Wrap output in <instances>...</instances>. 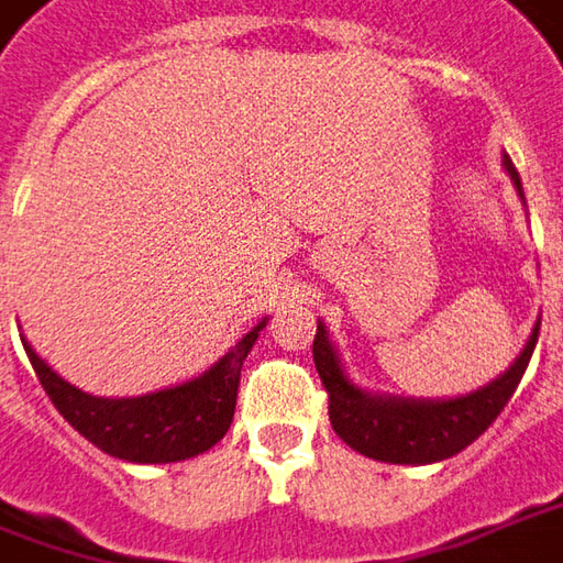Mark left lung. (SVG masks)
I'll return each mask as SVG.
<instances>
[{
  "label": "left lung",
  "instance_id": "obj_1",
  "mask_svg": "<svg viewBox=\"0 0 563 563\" xmlns=\"http://www.w3.org/2000/svg\"><path fill=\"white\" fill-rule=\"evenodd\" d=\"M501 165L508 170L517 196L523 199L520 174L511 165V158L501 155ZM536 340H539V323L505 374H498L467 396L455 398H401L361 389L345 374L340 352L320 320L311 352L320 379L330 393V423L345 445L386 464H437L464 452L474 439L493 427V420L505 411L508 398L514 396L517 383L533 358Z\"/></svg>",
  "mask_w": 563,
  "mask_h": 563
}]
</instances>
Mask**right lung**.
Listing matches in <instances>:
<instances>
[{"instance_id": "right-lung-1", "label": "right lung", "mask_w": 563, "mask_h": 563, "mask_svg": "<svg viewBox=\"0 0 563 563\" xmlns=\"http://www.w3.org/2000/svg\"><path fill=\"white\" fill-rule=\"evenodd\" d=\"M264 327L267 318L258 320L243 340L230 345L199 377L130 398L89 396L58 377L24 336L21 342L52 405L80 437L106 455L130 464H170L202 455L230 430L240 371Z\"/></svg>"}]
</instances>
